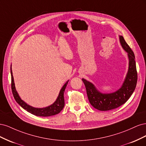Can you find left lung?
I'll use <instances>...</instances> for the list:
<instances>
[{
  "label": "left lung",
  "mask_w": 146,
  "mask_h": 146,
  "mask_svg": "<svg viewBox=\"0 0 146 146\" xmlns=\"http://www.w3.org/2000/svg\"><path fill=\"white\" fill-rule=\"evenodd\" d=\"M119 41L122 48L127 52L129 60V69L122 86L112 93L104 94L97 90L92 83L82 78L91 105L100 111L115 109L125 104L133 94L136 86L138 75L134 53L122 36H119Z\"/></svg>",
  "instance_id": "1"
}]
</instances>
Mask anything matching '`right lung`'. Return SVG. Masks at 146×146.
I'll return each mask as SVG.
<instances>
[{"label":"right lung","mask_w":146,"mask_h":146,"mask_svg":"<svg viewBox=\"0 0 146 146\" xmlns=\"http://www.w3.org/2000/svg\"><path fill=\"white\" fill-rule=\"evenodd\" d=\"M11 90L13 92V95L14 96V98L16 102L21 107H23L24 110H27L30 113L34 114L37 116H42V117H47L55 115L56 114H58L61 110H62L64 107V92L68 85L69 80L66 82L63 86L61 88L60 93L58 94V98L55 100V102L50 106H48L45 108H38L32 107L28 104H26L24 101L21 99L18 93L16 90V88L15 85L14 78L13 76V72L11 70Z\"/></svg>","instance_id":"1"}]
</instances>
